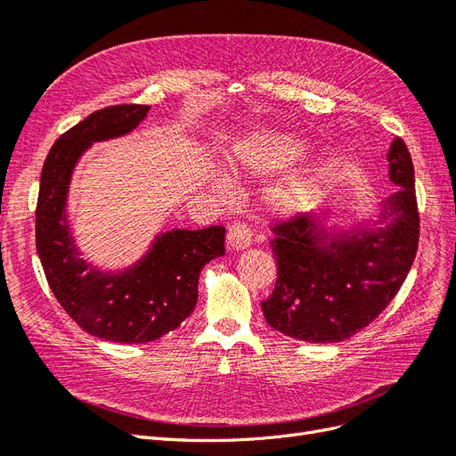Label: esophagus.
<instances>
[{
	"mask_svg": "<svg viewBox=\"0 0 456 456\" xmlns=\"http://www.w3.org/2000/svg\"><path fill=\"white\" fill-rule=\"evenodd\" d=\"M252 242V231L244 224H232L227 231V244L232 250L248 248Z\"/></svg>",
	"mask_w": 456,
	"mask_h": 456,
	"instance_id": "1",
	"label": "esophagus"
}]
</instances>
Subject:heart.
<instances>
[{
	"instance_id": "b5f03b06",
	"label": "heart",
	"mask_w": 456,
	"mask_h": 456,
	"mask_svg": "<svg viewBox=\"0 0 456 456\" xmlns=\"http://www.w3.org/2000/svg\"><path fill=\"white\" fill-rule=\"evenodd\" d=\"M307 151L305 141L292 134L257 132L240 139L227 154V164L232 174L264 175L279 170L289 162L300 159ZM321 167L304 160L284 172L264 194V206L275 216H294L314 202L321 191ZM208 187L219 197H229L231 185L225 175L212 172L208 175Z\"/></svg>"
}]
</instances>
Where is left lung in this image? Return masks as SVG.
Instances as JSON below:
<instances>
[{
    "instance_id": "1",
    "label": "left lung",
    "mask_w": 456,
    "mask_h": 456,
    "mask_svg": "<svg viewBox=\"0 0 456 456\" xmlns=\"http://www.w3.org/2000/svg\"><path fill=\"white\" fill-rule=\"evenodd\" d=\"M389 181L399 187L379 219L327 225V214L273 227L275 290L262 302L269 327L302 342H342L365 329L399 292L419 248L414 167L403 139L387 151Z\"/></svg>"
}]
</instances>
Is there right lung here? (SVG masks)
Segmentation results:
<instances>
[{
	"label": "right lung",
	"mask_w": 456,
	"mask_h": 456,
	"mask_svg": "<svg viewBox=\"0 0 456 456\" xmlns=\"http://www.w3.org/2000/svg\"><path fill=\"white\" fill-rule=\"evenodd\" d=\"M147 112V105L109 107L62 134L44 162L36 208V250L57 302L91 336L120 344H145L175 330L197 305L202 267L225 254L221 225L160 232L122 271H102L77 250L67 214L77 160L94 142L132 134Z\"/></svg>",
	"instance_id": "right-lung-1"
}]
</instances>
